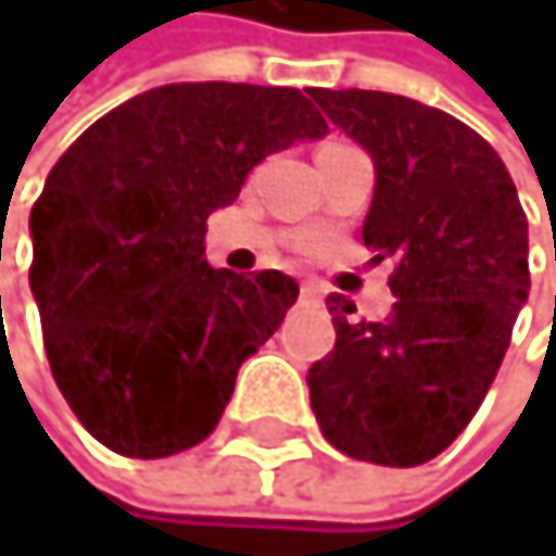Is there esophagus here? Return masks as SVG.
I'll use <instances>...</instances> for the list:
<instances>
[{"mask_svg":"<svg viewBox=\"0 0 556 556\" xmlns=\"http://www.w3.org/2000/svg\"><path fill=\"white\" fill-rule=\"evenodd\" d=\"M300 296L303 300H319V296H324V290H319L313 280H306V283H300Z\"/></svg>","mask_w":556,"mask_h":556,"instance_id":"1","label":"esophagus"}]
</instances>
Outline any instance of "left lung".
<instances>
[{
    "instance_id": "1",
    "label": "left lung",
    "mask_w": 556,
    "mask_h": 556,
    "mask_svg": "<svg viewBox=\"0 0 556 556\" xmlns=\"http://www.w3.org/2000/svg\"><path fill=\"white\" fill-rule=\"evenodd\" d=\"M377 166L363 247L393 256L387 319L330 293L337 343L309 367V403L340 454L417 467L470 424L530 290L527 216L483 136L417 99L313 89Z\"/></svg>"
}]
</instances>
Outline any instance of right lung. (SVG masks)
Instances as JSON below:
<instances>
[{"mask_svg": "<svg viewBox=\"0 0 556 556\" xmlns=\"http://www.w3.org/2000/svg\"><path fill=\"white\" fill-rule=\"evenodd\" d=\"M327 132L290 86L173 83L96 119L33 206L29 287L79 424L123 457L206 440L300 287L280 269H213L206 219L256 163Z\"/></svg>", "mask_w": 556, "mask_h": 556, "instance_id": "right-lung-1", "label": "right lung"}]
</instances>
